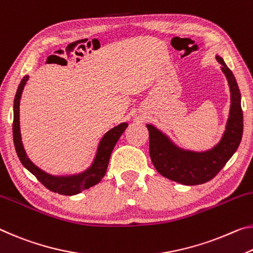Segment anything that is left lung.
Returning a JSON list of instances; mask_svg holds the SVG:
<instances>
[{
    "mask_svg": "<svg viewBox=\"0 0 253 253\" xmlns=\"http://www.w3.org/2000/svg\"><path fill=\"white\" fill-rule=\"evenodd\" d=\"M216 59L230 86L231 105L225 130L219 142L210 150L192 151L178 146L162 130L147 124L150 133V156L155 169L163 177L186 186L205 183L213 179L232 158L241 143L243 112L241 93L232 71L219 55Z\"/></svg>",
    "mask_w": 253,
    "mask_h": 253,
    "instance_id": "1",
    "label": "left lung"
}]
</instances>
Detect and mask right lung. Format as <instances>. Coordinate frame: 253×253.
<instances>
[{
    "label": "right lung",
    "instance_id": "right-lung-1",
    "mask_svg": "<svg viewBox=\"0 0 253 253\" xmlns=\"http://www.w3.org/2000/svg\"><path fill=\"white\" fill-rule=\"evenodd\" d=\"M28 80H29V75L23 76L18 86L13 102V142L15 151H17L19 160L21 161L22 166L28 171L31 172L47 189L61 195H78L81 191L89 189L92 186H95L105 177L111 152L114 150L116 143L120 138V136L126 130L128 124H119V125L111 128L110 130H108L102 136L98 144L93 161L90 164V167L86 168L84 171L66 175H54L47 173L28 158L22 144L21 131H20V100H21L22 91L25 89Z\"/></svg>",
    "mask_w": 253,
    "mask_h": 253
}]
</instances>
